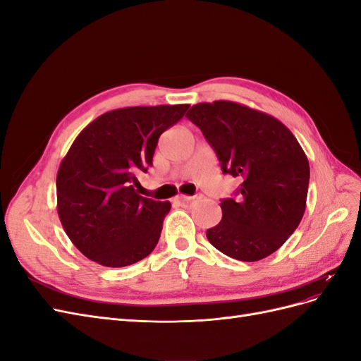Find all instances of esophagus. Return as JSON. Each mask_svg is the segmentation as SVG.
I'll return each instance as SVG.
<instances>
[{"mask_svg": "<svg viewBox=\"0 0 361 361\" xmlns=\"http://www.w3.org/2000/svg\"><path fill=\"white\" fill-rule=\"evenodd\" d=\"M199 195H194V197H191V195H178V202L179 203H182V204H188V203H191V202H194L195 199H197Z\"/></svg>", "mask_w": 361, "mask_h": 361, "instance_id": "34e87169", "label": "esophagus"}]
</instances>
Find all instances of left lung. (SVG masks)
<instances>
[{"label":"left lung","instance_id":"8db88e82","mask_svg":"<svg viewBox=\"0 0 361 361\" xmlns=\"http://www.w3.org/2000/svg\"><path fill=\"white\" fill-rule=\"evenodd\" d=\"M187 118L215 150L224 174L243 182L223 199L221 221L206 236L228 257L256 262L298 227L307 200V157L280 120L231 101L192 105Z\"/></svg>","mask_w":361,"mask_h":361}]
</instances>
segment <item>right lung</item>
<instances>
[{"mask_svg":"<svg viewBox=\"0 0 361 361\" xmlns=\"http://www.w3.org/2000/svg\"><path fill=\"white\" fill-rule=\"evenodd\" d=\"M183 105L108 111L75 138L57 173V211L81 253L111 268L133 265L158 244L170 202L137 194L158 138L188 110Z\"/></svg>","mask_w":361,"mask_h":361,"instance_id":"right-lung-1","label":"right lung"}]
</instances>
